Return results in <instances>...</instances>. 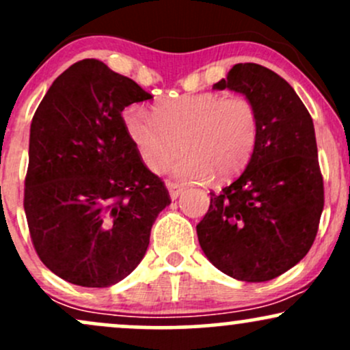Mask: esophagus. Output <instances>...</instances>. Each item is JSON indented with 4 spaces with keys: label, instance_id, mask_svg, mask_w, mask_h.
Listing matches in <instances>:
<instances>
[{
    "label": "esophagus",
    "instance_id": "1",
    "mask_svg": "<svg viewBox=\"0 0 350 350\" xmlns=\"http://www.w3.org/2000/svg\"><path fill=\"white\" fill-rule=\"evenodd\" d=\"M166 186L170 189V194H171V199H178L180 196V192H183V186H179L178 183H172V180H166Z\"/></svg>",
    "mask_w": 350,
    "mask_h": 350
}]
</instances>
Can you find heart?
I'll return each instance as SVG.
<instances>
[{
  "instance_id": "heart-1",
  "label": "heart",
  "mask_w": 350,
  "mask_h": 350,
  "mask_svg": "<svg viewBox=\"0 0 350 350\" xmlns=\"http://www.w3.org/2000/svg\"><path fill=\"white\" fill-rule=\"evenodd\" d=\"M123 126L144 166L161 172L174 166L179 179L202 183L240 174L250 163L260 138V113L245 95L196 92L159 102L154 113L142 103L123 110Z\"/></svg>"
}]
</instances>
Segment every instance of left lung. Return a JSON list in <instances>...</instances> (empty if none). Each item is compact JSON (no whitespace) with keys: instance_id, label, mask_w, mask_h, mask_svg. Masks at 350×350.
Here are the masks:
<instances>
[{"instance_id":"obj_1","label":"left lung","mask_w":350,"mask_h":350,"mask_svg":"<svg viewBox=\"0 0 350 350\" xmlns=\"http://www.w3.org/2000/svg\"><path fill=\"white\" fill-rule=\"evenodd\" d=\"M214 88L255 102L260 138L240 178L211 192L198 224L200 248L232 278L273 280L306 256L319 228L324 186L314 124L290 83L258 64H235Z\"/></svg>"}]
</instances>
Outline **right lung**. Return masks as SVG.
<instances>
[{
  "label": "right lung",
  "instance_id": "1",
  "mask_svg": "<svg viewBox=\"0 0 350 350\" xmlns=\"http://www.w3.org/2000/svg\"><path fill=\"white\" fill-rule=\"evenodd\" d=\"M151 94L97 59L54 80L33 116L24 212L36 253L72 284L108 288L138 267L170 192L122 111Z\"/></svg>",
  "mask_w": 350,
  "mask_h": 350
}]
</instances>
